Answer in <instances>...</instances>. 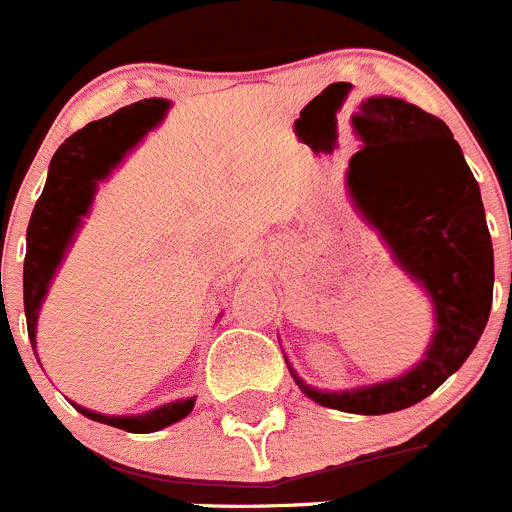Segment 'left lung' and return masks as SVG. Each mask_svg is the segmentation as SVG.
I'll list each match as a JSON object with an SVG mask.
<instances>
[{
  "mask_svg": "<svg viewBox=\"0 0 512 512\" xmlns=\"http://www.w3.org/2000/svg\"><path fill=\"white\" fill-rule=\"evenodd\" d=\"M364 148L351 158V194L361 215L436 305L428 354L392 382L351 392L302 387L325 408L382 415L436 392L477 346L492 307V238L467 161L446 122L395 97H372L354 120Z\"/></svg>",
  "mask_w": 512,
  "mask_h": 512,
  "instance_id": "8db88e82",
  "label": "left lung"
}]
</instances>
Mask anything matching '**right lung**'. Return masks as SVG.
<instances>
[{
    "instance_id": "1",
    "label": "right lung",
    "mask_w": 512,
    "mask_h": 512,
    "mask_svg": "<svg viewBox=\"0 0 512 512\" xmlns=\"http://www.w3.org/2000/svg\"><path fill=\"white\" fill-rule=\"evenodd\" d=\"M169 104L164 99H146L130 107H122L115 115L89 122L87 128L76 130L63 140L61 148L53 153L48 182H45L40 200L35 202L33 217L27 225V253L25 274H22V292H25L27 336L35 343V323H38L40 302L51 284L53 271L61 264L63 251L69 246L71 235L79 225L81 215H87L92 205V194L99 179L115 169L117 161L133 148L148 128H153L164 117ZM81 415L97 423L115 425L130 433H153L166 425L182 420L194 408V400H179L133 418H110L92 410L74 405Z\"/></svg>"
}]
</instances>
